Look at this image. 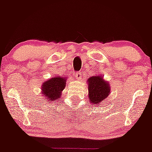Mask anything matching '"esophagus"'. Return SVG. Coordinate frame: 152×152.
<instances>
[{
	"label": "esophagus",
	"instance_id": "esophagus-1",
	"mask_svg": "<svg viewBox=\"0 0 152 152\" xmlns=\"http://www.w3.org/2000/svg\"><path fill=\"white\" fill-rule=\"evenodd\" d=\"M75 77L77 79H80V77H81V76H82V72H77L75 73Z\"/></svg>",
	"mask_w": 152,
	"mask_h": 152
}]
</instances>
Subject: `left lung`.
I'll use <instances>...</instances> for the list:
<instances>
[{"label": "left lung", "instance_id": "1", "mask_svg": "<svg viewBox=\"0 0 152 152\" xmlns=\"http://www.w3.org/2000/svg\"><path fill=\"white\" fill-rule=\"evenodd\" d=\"M88 82V97L93 105H100V103L108 96L110 93L109 82L103 80L102 76L95 75L91 77Z\"/></svg>", "mask_w": 152, "mask_h": 152}]
</instances>
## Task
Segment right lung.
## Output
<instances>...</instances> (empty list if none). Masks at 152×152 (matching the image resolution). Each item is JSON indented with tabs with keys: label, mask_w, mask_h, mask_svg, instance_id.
Returning a JSON list of instances; mask_svg holds the SVG:
<instances>
[{
	"label": "right lung",
	"mask_w": 152,
	"mask_h": 152,
	"mask_svg": "<svg viewBox=\"0 0 152 152\" xmlns=\"http://www.w3.org/2000/svg\"><path fill=\"white\" fill-rule=\"evenodd\" d=\"M66 77H56L44 81L42 85V94L46 97L45 100L55 101L60 100L61 92L65 88Z\"/></svg>",
	"instance_id": "right-lung-1"
}]
</instances>
